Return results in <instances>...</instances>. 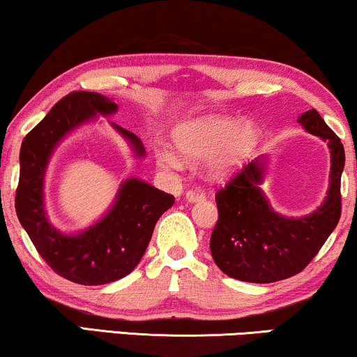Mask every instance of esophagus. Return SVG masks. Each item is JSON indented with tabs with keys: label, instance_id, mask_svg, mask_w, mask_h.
I'll use <instances>...</instances> for the list:
<instances>
[{
	"label": "esophagus",
	"instance_id": "esophagus-1",
	"mask_svg": "<svg viewBox=\"0 0 357 357\" xmlns=\"http://www.w3.org/2000/svg\"><path fill=\"white\" fill-rule=\"evenodd\" d=\"M185 199H187L188 203L203 202V199H204V193L199 192V190H190V192L185 193Z\"/></svg>",
	"mask_w": 357,
	"mask_h": 357
}]
</instances>
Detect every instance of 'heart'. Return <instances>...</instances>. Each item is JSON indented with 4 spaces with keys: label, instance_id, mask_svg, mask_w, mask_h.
<instances>
[{
    "label": "heart",
    "instance_id": "heart-1",
    "mask_svg": "<svg viewBox=\"0 0 357 357\" xmlns=\"http://www.w3.org/2000/svg\"><path fill=\"white\" fill-rule=\"evenodd\" d=\"M172 141L185 159L206 158L204 175L213 182H222L241 172L253 159L263 141V130L252 119L206 114L180 123L174 130ZM182 158L170 148L158 153L159 164L169 170L182 167Z\"/></svg>",
    "mask_w": 357,
    "mask_h": 357
}]
</instances>
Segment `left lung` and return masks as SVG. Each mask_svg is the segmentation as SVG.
<instances>
[{"label":"left lung","instance_id":"left-lung-1","mask_svg":"<svg viewBox=\"0 0 357 357\" xmlns=\"http://www.w3.org/2000/svg\"><path fill=\"white\" fill-rule=\"evenodd\" d=\"M297 123L328 146L326 197L319 208L304 216L278 213L261 188L270 160L268 155H260L226 188L219 190V219L209 248L219 270L234 280L265 284L297 275L319 253L340 221L343 144L315 109L299 115Z\"/></svg>","mask_w":357,"mask_h":357}]
</instances>
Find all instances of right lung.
<instances>
[{"mask_svg":"<svg viewBox=\"0 0 357 357\" xmlns=\"http://www.w3.org/2000/svg\"><path fill=\"white\" fill-rule=\"evenodd\" d=\"M114 99L97 92L77 91L53 105L45 119L22 141L16 213L37 252L53 271L84 286L109 284L138 266L158 219L172 208L174 197L143 178L120 183L110 208L81 231L65 232L50 221L45 204V177L58 146L82 125L115 115ZM130 146L136 159L146 158L138 136L109 121Z\"/></svg>","mask_w":357,"mask_h":357,"instance_id":"add662e5","label":"right lung"}]
</instances>
